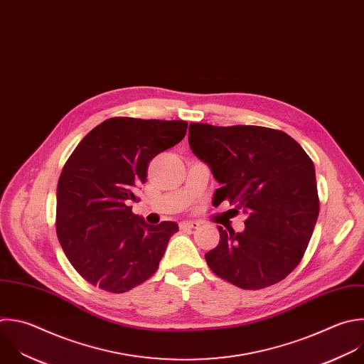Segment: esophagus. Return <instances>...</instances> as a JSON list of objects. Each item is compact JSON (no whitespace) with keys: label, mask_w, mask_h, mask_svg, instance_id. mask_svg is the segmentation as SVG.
Masks as SVG:
<instances>
[{"label":"esophagus","mask_w":364,"mask_h":364,"mask_svg":"<svg viewBox=\"0 0 364 364\" xmlns=\"http://www.w3.org/2000/svg\"><path fill=\"white\" fill-rule=\"evenodd\" d=\"M198 225H200V223H197V221H184L180 224L181 228H198Z\"/></svg>","instance_id":"esophagus-1"}]
</instances>
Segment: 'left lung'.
I'll return each mask as SVG.
<instances>
[{
    "instance_id": "1",
    "label": "left lung",
    "mask_w": 364,
    "mask_h": 364,
    "mask_svg": "<svg viewBox=\"0 0 364 364\" xmlns=\"http://www.w3.org/2000/svg\"><path fill=\"white\" fill-rule=\"evenodd\" d=\"M188 144L221 184L213 205L227 200L249 214L241 232L218 225V245L205 255L211 272L245 290L286 279L301 262L318 217L311 159L289 134L259 126L191 123Z\"/></svg>"
}]
</instances>
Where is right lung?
Masks as SVG:
<instances>
[{
	"mask_svg": "<svg viewBox=\"0 0 364 364\" xmlns=\"http://www.w3.org/2000/svg\"><path fill=\"white\" fill-rule=\"evenodd\" d=\"M186 121L114 117L92 129L63 167L55 228L75 272L92 286L126 293L159 269L174 221L157 225L133 213L150 161L180 143Z\"/></svg>",
	"mask_w": 364,
	"mask_h": 364,
	"instance_id": "right-lung-1",
	"label": "right lung"
}]
</instances>
